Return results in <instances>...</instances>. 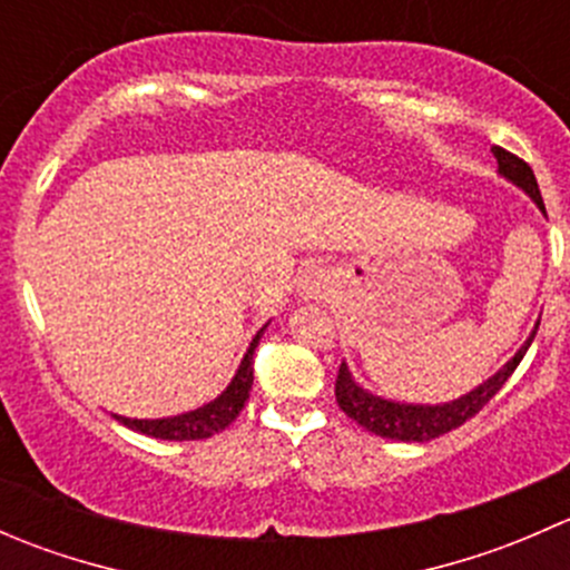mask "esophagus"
Returning <instances> with one entry per match:
<instances>
[{
	"instance_id": "esophagus-1",
	"label": "esophagus",
	"mask_w": 570,
	"mask_h": 570,
	"mask_svg": "<svg viewBox=\"0 0 570 570\" xmlns=\"http://www.w3.org/2000/svg\"><path fill=\"white\" fill-rule=\"evenodd\" d=\"M301 289H303V297H312V301H325V297L331 295V289H333L331 273H327L325 267H317V264H312V267L303 269Z\"/></svg>"
}]
</instances>
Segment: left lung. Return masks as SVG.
<instances>
[{
	"label": "left lung",
	"instance_id": "8db88e82",
	"mask_svg": "<svg viewBox=\"0 0 570 570\" xmlns=\"http://www.w3.org/2000/svg\"><path fill=\"white\" fill-rule=\"evenodd\" d=\"M491 151L499 165L497 174L502 176L504 181L513 184V187L524 189V193L532 198V204L546 215L543 198H540V189H538V178H534L530 165L499 146H493ZM538 325L540 320L534 322L527 342L515 350V355L508 361V364L499 366L488 381H482L480 386H474L471 392L461 394L458 400L435 402V405H430V402H405V400H392V396H381L361 386V383L353 377V372H350L347 361H342L336 375V402L355 424H361V428L370 430V433L381 435V439L405 441V444H413V441H416V444L433 441L439 439V435L450 433V430L461 428L463 422H469V419L474 416V413H480L482 405H485V402L491 400L504 383H508V377L513 375L515 366L521 364L524 353L530 350L534 333H538Z\"/></svg>",
	"mask_w": 570,
	"mask_h": 570
}]
</instances>
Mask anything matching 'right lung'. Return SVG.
Here are the masks:
<instances>
[{"mask_svg": "<svg viewBox=\"0 0 570 570\" xmlns=\"http://www.w3.org/2000/svg\"><path fill=\"white\" fill-rule=\"evenodd\" d=\"M264 327H258L256 336H253V342L248 344V350H245L243 361H239L237 372H234L232 383H228L215 400L204 402V405L195 407V411L176 413V416L129 419V416H120V413H112V419L124 424V428L137 430V433L151 435V439H163V441H200V439H212L215 433H223V430L239 416V411H243L245 400H248L250 394L253 350L258 347V338H262Z\"/></svg>", "mask_w": 570, "mask_h": 570, "instance_id": "1", "label": "right lung"}]
</instances>
